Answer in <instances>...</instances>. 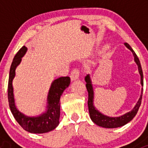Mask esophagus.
Segmentation results:
<instances>
[{"label":"esophagus","instance_id":"obj_1","mask_svg":"<svg viewBox=\"0 0 148 148\" xmlns=\"http://www.w3.org/2000/svg\"><path fill=\"white\" fill-rule=\"evenodd\" d=\"M79 71L78 69H73V71L71 73V75H70L71 81H74V80L77 79H79Z\"/></svg>","mask_w":148,"mask_h":148}]
</instances>
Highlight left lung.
I'll return each mask as SVG.
<instances>
[{
	"instance_id": "obj_1",
	"label": "left lung",
	"mask_w": 148,
	"mask_h": 148,
	"mask_svg": "<svg viewBox=\"0 0 148 148\" xmlns=\"http://www.w3.org/2000/svg\"><path fill=\"white\" fill-rule=\"evenodd\" d=\"M124 44H125V46L129 50H130L132 51V54H133L134 60H135V62L136 63V64L138 65V71L140 75V84H141L142 86H143V74L140 60H139L138 56L136 55L135 52L131 48V46L127 43H125ZM84 79L86 83V87L88 91V95H89V98H88V107H89V115H90L91 120L93 121V122H95L96 125L104 128H116L126 125L127 123L130 122L135 117V116L138 113L139 107H140V104H141L143 88H142L141 95H140V97L139 98L138 102L136 103L135 106L130 112H128L125 113L123 115H121L120 117H109V116L104 115V114L101 113L99 110H97V108L94 105L95 95H94L93 86H92V82L90 75L87 74L85 77Z\"/></svg>"
}]
</instances>
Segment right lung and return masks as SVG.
Instances as JSON below:
<instances>
[{"mask_svg":"<svg viewBox=\"0 0 148 148\" xmlns=\"http://www.w3.org/2000/svg\"><path fill=\"white\" fill-rule=\"evenodd\" d=\"M27 49L26 46H23L14 56L10 66L8 86L9 107L14 118L25 130L31 133H45L53 130L59 125L60 98L64 91L69 86L71 81L69 77H59L52 82L46 99V110L42 114L36 117H30L21 112L15 103L13 80L16 76V69L21 62L22 57L26 54Z\"/></svg>","mask_w":148,"mask_h":148,"instance_id":"1","label":"right lung"}]
</instances>
